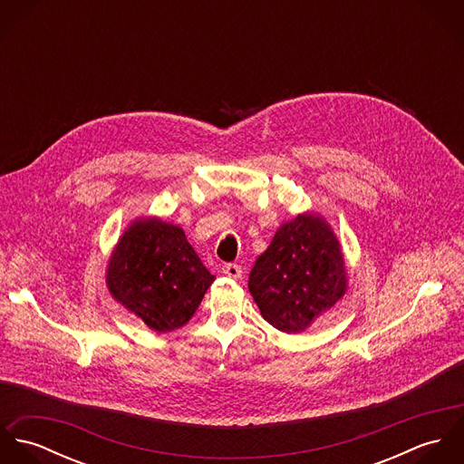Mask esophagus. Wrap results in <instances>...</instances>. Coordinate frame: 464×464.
Here are the masks:
<instances>
[{
    "instance_id": "obj_1",
    "label": "esophagus",
    "mask_w": 464,
    "mask_h": 464,
    "mask_svg": "<svg viewBox=\"0 0 464 464\" xmlns=\"http://www.w3.org/2000/svg\"><path fill=\"white\" fill-rule=\"evenodd\" d=\"M221 273L225 275V276H228V278H232V280H239L241 278V275H243V267L239 265H225L221 267Z\"/></svg>"
}]
</instances>
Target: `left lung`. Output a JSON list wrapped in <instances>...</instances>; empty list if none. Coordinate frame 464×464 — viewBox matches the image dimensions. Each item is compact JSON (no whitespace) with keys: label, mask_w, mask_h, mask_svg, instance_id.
I'll use <instances>...</instances> for the list:
<instances>
[{"label":"left lung","mask_w":464,"mask_h":464,"mask_svg":"<svg viewBox=\"0 0 464 464\" xmlns=\"http://www.w3.org/2000/svg\"><path fill=\"white\" fill-rule=\"evenodd\" d=\"M346 287L339 239L316 212L282 223L248 280L263 318L287 334L309 329L344 296Z\"/></svg>","instance_id":"8db88e82"}]
</instances>
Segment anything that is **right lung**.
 Returning a JSON list of instances; mask_svg holds the SVG:
<instances>
[{
	"mask_svg": "<svg viewBox=\"0 0 464 464\" xmlns=\"http://www.w3.org/2000/svg\"><path fill=\"white\" fill-rule=\"evenodd\" d=\"M105 275L111 296L155 332L184 327L216 278L182 227L155 216L129 225Z\"/></svg>",
	"mask_w": 464,
	"mask_h": 464,
	"instance_id": "add662e5",
	"label": "right lung"
}]
</instances>
